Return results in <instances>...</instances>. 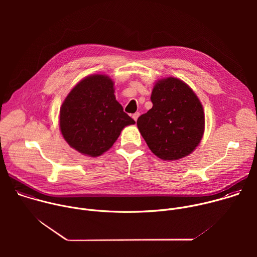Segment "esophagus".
Wrapping results in <instances>:
<instances>
[{
	"label": "esophagus",
	"instance_id": "esophagus-1",
	"mask_svg": "<svg viewBox=\"0 0 257 257\" xmlns=\"http://www.w3.org/2000/svg\"><path fill=\"white\" fill-rule=\"evenodd\" d=\"M139 116H140V114H139V113H138V112H137V113H135V114H133V115H132V118H133V119H134V121H135V122H136V121H137V119H138V117H139Z\"/></svg>",
	"mask_w": 257,
	"mask_h": 257
}]
</instances>
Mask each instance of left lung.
Listing matches in <instances>:
<instances>
[{
  "mask_svg": "<svg viewBox=\"0 0 257 257\" xmlns=\"http://www.w3.org/2000/svg\"><path fill=\"white\" fill-rule=\"evenodd\" d=\"M153 107L137 120L150 150L160 159L176 161L190 155L204 132V112L195 92L175 77L159 80L151 96Z\"/></svg>",
  "mask_w": 257,
  "mask_h": 257,
  "instance_id": "8db88e82",
  "label": "left lung"
}]
</instances>
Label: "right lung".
<instances>
[{"label":"right lung","mask_w":257,"mask_h":257,"mask_svg":"<svg viewBox=\"0 0 257 257\" xmlns=\"http://www.w3.org/2000/svg\"><path fill=\"white\" fill-rule=\"evenodd\" d=\"M114 92L113 80L101 74L83 78L69 92L60 108V130L72 149L92 158L101 156L126 126L135 123Z\"/></svg>","instance_id":"right-lung-1"}]
</instances>
